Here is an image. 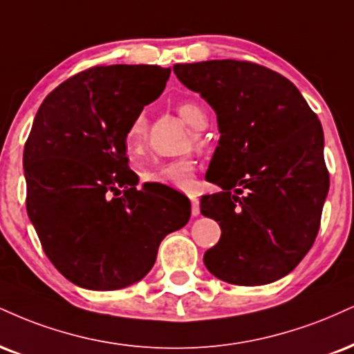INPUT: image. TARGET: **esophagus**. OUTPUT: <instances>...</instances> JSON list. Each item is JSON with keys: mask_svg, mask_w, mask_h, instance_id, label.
<instances>
[{"mask_svg": "<svg viewBox=\"0 0 354 354\" xmlns=\"http://www.w3.org/2000/svg\"><path fill=\"white\" fill-rule=\"evenodd\" d=\"M189 199H191V214L199 216V212H201V209H199V199L196 198L194 194H189Z\"/></svg>", "mask_w": 354, "mask_h": 354, "instance_id": "obj_1", "label": "esophagus"}]
</instances>
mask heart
Segmentation results:
<instances>
[{"mask_svg": "<svg viewBox=\"0 0 354 354\" xmlns=\"http://www.w3.org/2000/svg\"><path fill=\"white\" fill-rule=\"evenodd\" d=\"M178 113L180 117L193 127L196 130H201L206 127L207 115L201 105L193 100H185L178 105ZM148 122L145 113H138L131 120L129 129L125 131V150L130 156L142 155L145 143H147ZM196 171V161L191 156L185 158H176L171 161H163V163H153L142 171L143 183H155V185L171 186L178 189H188L193 181Z\"/></svg>", "mask_w": 354, "mask_h": 354, "instance_id": "heart-1", "label": "heart"}]
</instances>
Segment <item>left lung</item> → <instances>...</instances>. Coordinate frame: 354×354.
<instances>
[{"label":"left lung","mask_w":354,"mask_h":354,"mask_svg":"<svg viewBox=\"0 0 354 354\" xmlns=\"http://www.w3.org/2000/svg\"><path fill=\"white\" fill-rule=\"evenodd\" d=\"M174 74L218 115L219 143L201 212L221 225L204 254L212 275L234 285H266L299 266L313 245L330 176L323 129L299 88L247 61L174 64Z\"/></svg>","instance_id":"8db88e82"}]
</instances>
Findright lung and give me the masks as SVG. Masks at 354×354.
I'll use <instances>...</instances> for the list:
<instances>
[{
    "instance_id": "1",
    "label": "right lung",
    "mask_w": 354,
    "mask_h": 354,
    "mask_svg": "<svg viewBox=\"0 0 354 354\" xmlns=\"http://www.w3.org/2000/svg\"><path fill=\"white\" fill-rule=\"evenodd\" d=\"M171 69L95 66L46 97L24 145L26 209L61 274L88 290L142 280L160 242L189 221L185 198L136 188L125 131L165 91Z\"/></svg>"
}]
</instances>
